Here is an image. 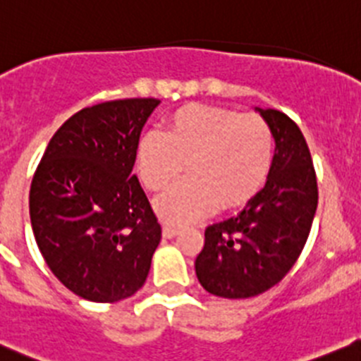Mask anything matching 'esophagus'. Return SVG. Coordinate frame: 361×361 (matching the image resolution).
<instances>
[{
	"mask_svg": "<svg viewBox=\"0 0 361 361\" xmlns=\"http://www.w3.org/2000/svg\"><path fill=\"white\" fill-rule=\"evenodd\" d=\"M177 232H178L177 226H171V225H164L163 226V238L164 239L175 238V235H177Z\"/></svg>",
	"mask_w": 361,
	"mask_h": 361,
	"instance_id": "esophagus-1",
	"label": "esophagus"
}]
</instances>
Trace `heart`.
Here are the masks:
<instances>
[{
	"label": "heart",
	"instance_id": "heart-1",
	"mask_svg": "<svg viewBox=\"0 0 361 361\" xmlns=\"http://www.w3.org/2000/svg\"><path fill=\"white\" fill-rule=\"evenodd\" d=\"M274 156L271 127L259 115L190 104L150 131L136 149V171L149 191H163L186 163L188 178L154 204L168 225L198 221L216 205L235 207L262 188Z\"/></svg>",
	"mask_w": 361,
	"mask_h": 361
}]
</instances>
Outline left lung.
I'll use <instances>...</instances> for the list:
<instances>
[{"mask_svg": "<svg viewBox=\"0 0 361 361\" xmlns=\"http://www.w3.org/2000/svg\"><path fill=\"white\" fill-rule=\"evenodd\" d=\"M255 111L274 138L266 184L238 214L205 228L204 250L195 260L202 287L228 300L259 296L293 269L319 200L310 150L300 127L278 109Z\"/></svg>", "mask_w": 361, "mask_h": 361, "instance_id": "left-lung-1", "label": "left lung"}]
</instances>
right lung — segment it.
<instances>
[{"label":"right lung","instance_id":"obj_1","mask_svg":"<svg viewBox=\"0 0 361 361\" xmlns=\"http://www.w3.org/2000/svg\"><path fill=\"white\" fill-rule=\"evenodd\" d=\"M157 99L102 102L54 133L30 190V219L44 260L80 298L115 303L142 289L161 225L133 175Z\"/></svg>","mask_w":361,"mask_h":361}]
</instances>
